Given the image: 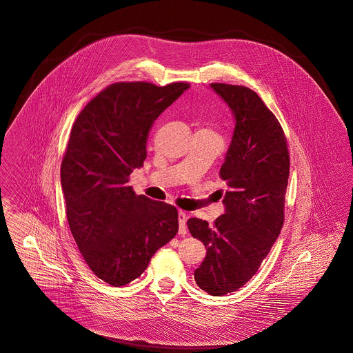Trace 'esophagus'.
Segmentation results:
<instances>
[{
	"label": "esophagus",
	"mask_w": 353,
	"mask_h": 353,
	"mask_svg": "<svg viewBox=\"0 0 353 353\" xmlns=\"http://www.w3.org/2000/svg\"><path fill=\"white\" fill-rule=\"evenodd\" d=\"M188 231L187 228V214L184 211L179 212V232L181 235H185Z\"/></svg>",
	"instance_id": "34e87169"
}]
</instances>
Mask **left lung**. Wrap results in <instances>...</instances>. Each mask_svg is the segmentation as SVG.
<instances>
[{
	"label": "left lung",
	"instance_id": "left-lung-1",
	"mask_svg": "<svg viewBox=\"0 0 353 353\" xmlns=\"http://www.w3.org/2000/svg\"><path fill=\"white\" fill-rule=\"evenodd\" d=\"M211 87L236 121L219 173L227 185L225 212L212 225L197 217L187 225L207 248L194 270L197 286L211 296H224L256 274L282 230L290 156L281 123L255 91L225 83Z\"/></svg>",
	"mask_w": 353,
	"mask_h": 353
}]
</instances>
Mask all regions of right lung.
I'll list each match as a JSON object with an SVG mask.
<instances>
[{
    "label": "right lung",
    "instance_id": "obj_1",
    "mask_svg": "<svg viewBox=\"0 0 353 353\" xmlns=\"http://www.w3.org/2000/svg\"><path fill=\"white\" fill-rule=\"evenodd\" d=\"M188 87L112 83L72 125L60 168L67 220L83 259L111 286L138 278L179 231L176 207L136 194L129 177L143 165L154 121Z\"/></svg>",
    "mask_w": 353,
    "mask_h": 353
}]
</instances>
